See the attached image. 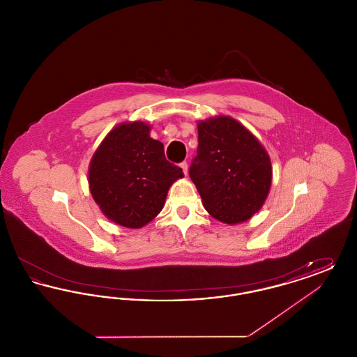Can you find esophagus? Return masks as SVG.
<instances>
[{"label": "esophagus", "mask_w": 357, "mask_h": 357, "mask_svg": "<svg viewBox=\"0 0 357 357\" xmlns=\"http://www.w3.org/2000/svg\"><path fill=\"white\" fill-rule=\"evenodd\" d=\"M181 169L183 170V174L187 175V171H188V165H187V162H182V163H181Z\"/></svg>", "instance_id": "1"}]
</instances>
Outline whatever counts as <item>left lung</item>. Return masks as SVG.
<instances>
[{"instance_id": "left-lung-1", "label": "left lung", "mask_w": 357, "mask_h": 357, "mask_svg": "<svg viewBox=\"0 0 357 357\" xmlns=\"http://www.w3.org/2000/svg\"><path fill=\"white\" fill-rule=\"evenodd\" d=\"M188 175L208 214L234 225L250 220L262 207L271 190L272 163L241 123L218 116L198 123V150Z\"/></svg>"}]
</instances>
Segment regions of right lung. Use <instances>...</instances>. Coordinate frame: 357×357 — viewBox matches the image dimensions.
Returning a JSON list of instances; mask_svg holds the SVG:
<instances>
[{
  "label": "right lung",
  "mask_w": 357,
  "mask_h": 357,
  "mask_svg": "<svg viewBox=\"0 0 357 357\" xmlns=\"http://www.w3.org/2000/svg\"><path fill=\"white\" fill-rule=\"evenodd\" d=\"M182 169L165 156L163 144L143 121L115 127L89 165V188L111 221L139 229L160 213L171 185Z\"/></svg>",
  "instance_id": "1"
}]
</instances>
